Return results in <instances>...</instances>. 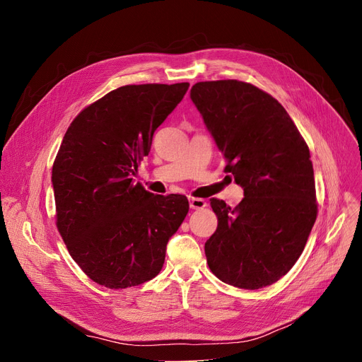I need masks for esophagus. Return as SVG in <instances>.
<instances>
[{
  "label": "esophagus",
  "instance_id": "obj_1",
  "mask_svg": "<svg viewBox=\"0 0 362 362\" xmlns=\"http://www.w3.org/2000/svg\"><path fill=\"white\" fill-rule=\"evenodd\" d=\"M189 205L192 210H201V208L206 206V202L202 198H189Z\"/></svg>",
  "mask_w": 362,
  "mask_h": 362
}]
</instances>
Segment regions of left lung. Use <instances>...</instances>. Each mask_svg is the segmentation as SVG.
I'll return each mask as SVG.
<instances>
[{
    "mask_svg": "<svg viewBox=\"0 0 362 362\" xmlns=\"http://www.w3.org/2000/svg\"><path fill=\"white\" fill-rule=\"evenodd\" d=\"M191 100L245 195L235 208L210 199L218 224L205 242L208 267L240 289L270 286L293 267L317 218L308 145L283 105L251 83L198 82Z\"/></svg>",
    "mask_w": 362,
    "mask_h": 362,
    "instance_id": "left-lung-1",
    "label": "left lung"
}]
</instances>
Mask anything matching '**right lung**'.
Wrapping results in <instances>:
<instances>
[{"mask_svg":"<svg viewBox=\"0 0 362 362\" xmlns=\"http://www.w3.org/2000/svg\"><path fill=\"white\" fill-rule=\"evenodd\" d=\"M189 83L126 85L83 108L52 165L55 218L69 254L108 289L154 279L168 239L183 223V195H154L133 183L157 127Z\"/></svg>","mask_w":362,"mask_h":362,"instance_id":"1","label":"right lung"}]
</instances>
